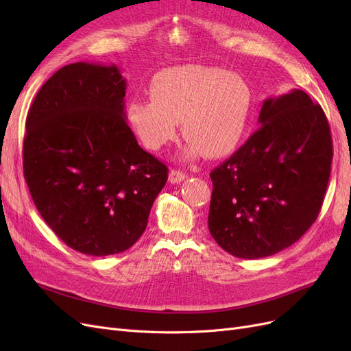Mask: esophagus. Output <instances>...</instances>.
I'll return each instance as SVG.
<instances>
[{
    "label": "esophagus",
    "instance_id": "34e87169",
    "mask_svg": "<svg viewBox=\"0 0 351 351\" xmlns=\"http://www.w3.org/2000/svg\"><path fill=\"white\" fill-rule=\"evenodd\" d=\"M186 178H187V174L183 173V171H178V169H171V171H169V174H168V180H169V183H171V184L182 183L183 180H186Z\"/></svg>",
    "mask_w": 351,
    "mask_h": 351
}]
</instances>
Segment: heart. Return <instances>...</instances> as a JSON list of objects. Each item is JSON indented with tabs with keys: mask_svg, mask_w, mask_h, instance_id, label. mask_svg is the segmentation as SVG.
I'll list each match as a JSON object with an SVG mask.
<instances>
[{
	"mask_svg": "<svg viewBox=\"0 0 351 351\" xmlns=\"http://www.w3.org/2000/svg\"><path fill=\"white\" fill-rule=\"evenodd\" d=\"M149 97L129 105L130 127L146 149L159 151L176 139L182 121L184 159L230 155L247 130L253 107L252 88L241 76L204 66L161 71Z\"/></svg>",
	"mask_w": 351,
	"mask_h": 351,
	"instance_id": "1",
	"label": "heart"
}]
</instances>
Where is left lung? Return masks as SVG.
<instances>
[{"instance_id":"obj_1","label":"left lung","mask_w":351,"mask_h":351,"mask_svg":"<svg viewBox=\"0 0 351 351\" xmlns=\"http://www.w3.org/2000/svg\"><path fill=\"white\" fill-rule=\"evenodd\" d=\"M258 121L210 173L209 232L241 259L267 258L299 240L319 214L331 174V130L306 92L265 99Z\"/></svg>"}]
</instances>
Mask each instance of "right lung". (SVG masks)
Segmentation results:
<instances>
[{"label": "right lung", "mask_w": 351, "mask_h": 351, "mask_svg": "<svg viewBox=\"0 0 351 351\" xmlns=\"http://www.w3.org/2000/svg\"><path fill=\"white\" fill-rule=\"evenodd\" d=\"M125 88L115 64L73 62L47 80L26 119L23 171L35 206L69 247L90 256L139 240L168 178L127 125Z\"/></svg>", "instance_id": "1"}]
</instances>
